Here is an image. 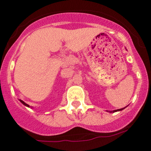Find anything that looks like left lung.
<instances>
[{"instance_id": "left-lung-1", "label": "left lung", "mask_w": 151, "mask_h": 151, "mask_svg": "<svg viewBox=\"0 0 151 151\" xmlns=\"http://www.w3.org/2000/svg\"><path fill=\"white\" fill-rule=\"evenodd\" d=\"M122 109H123H123H117V110H114V111H113V112H117V111H120V110H122Z\"/></svg>"}]
</instances>
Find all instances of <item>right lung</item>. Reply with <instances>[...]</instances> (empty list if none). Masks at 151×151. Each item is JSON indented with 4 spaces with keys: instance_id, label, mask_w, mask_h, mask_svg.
Listing matches in <instances>:
<instances>
[{
    "instance_id": "right-lung-1",
    "label": "right lung",
    "mask_w": 151,
    "mask_h": 151,
    "mask_svg": "<svg viewBox=\"0 0 151 151\" xmlns=\"http://www.w3.org/2000/svg\"><path fill=\"white\" fill-rule=\"evenodd\" d=\"M20 101H21V102H22V104H23L24 105H25V106H28V107H29V106H29V105H28V104H26V103H25V102H24V101H22V100H20Z\"/></svg>"
}]
</instances>
